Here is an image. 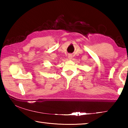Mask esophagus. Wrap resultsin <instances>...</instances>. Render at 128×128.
Here are the masks:
<instances>
[{"label":"esophagus","mask_w":128,"mask_h":128,"mask_svg":"<svg viewBox=\"0 0 128 128\" xmlns=\"http://www.w3.org/2000/svg\"><path fill=\"white\" fill-rule=\"evenodd\" d=\"M72 58H73V56H72V54H69V55H68V58H69V59L71 60V59H72Z\"/></svg>","instance_id":"34e87169"}]
</instances>
